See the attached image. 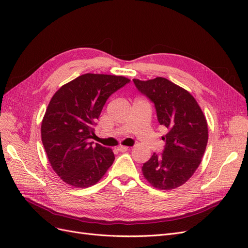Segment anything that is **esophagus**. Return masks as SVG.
I'll use <instances>...</instances> for the list:
<instances>
[{
  "mask_svg": "<svg viewBox=\"0 0 248 248\" xmlns=\"http://www.w3.org/2000/svg\"><path fill=\"white\" fill-rule=\"evenodd\" d=\"M128 148H129V147H128V146L120 145V146L118 147V151H119V152H121V153H124V152H127V151H128Z\"/></svg>",
  "mask_w": 248,
  "mask_h": 248,
  "instance_id": "esophagus-1",
  "label": "esophagus"
}]
</instances>
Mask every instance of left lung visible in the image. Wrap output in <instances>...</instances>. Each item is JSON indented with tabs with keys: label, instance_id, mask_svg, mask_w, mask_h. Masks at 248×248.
<instances>
[{
	"label": "left lung",
	"instance_id": "left-lung-1",
	"mask_svg": "<svg viewBox=\"0 0 248 248\" xmlns=\"http://www.w3.org/2000/svg\"><path fill=\"white\" fill-rule=\"evenodd\" d=\"M133 82L155 104L157 121L167 129L163 153H154L143 164L142 174L158 189H174L189 179L202 162L209 140L206 119L195 98L166 78Z\"/></svg>",
	"mask_w": 248,
	"mask_h": 248
}]
</instances>
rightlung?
Listing matches in <instances>:
<instances>
[{
  "mask_svg": "<svg viewBox=\"0 0 248 248\" xmlns=\"http://www.w3.org/2000/svg\"><path fill=\"white\" fill-rule=\"evenodd\" d=\"M130 80L86 73L56 92L42 122V141L53 170L69 185L86 188L102 179L115 160L111 148L91 141L107 100Z\"/></svg>",
  "mask_w": 248,
  "mask_h": 248,
  "instance_id": "add662e5",
  "label": "right lung"
}]
</instances>
